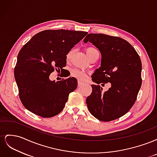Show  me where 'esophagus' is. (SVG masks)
Returning <instances> with one entry per match:
<instances>
[{
  "instance_id": "34e87169",
  "label": "esophagus",
  "mask_w": 157,
  "mask_h": 157,
  "mask_svg": "<svg viewBox=\"0 0 157 157\" xmlns=\"http://www.w3.org/2000/svg\"><path fill=\"white\" fill-rule=\"evenodd\" d=\"M84 84V82H81V81H80V80H78V87H81Z\"/></svg>"
}]
</instances>
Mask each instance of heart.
I'll return each mask as SVG.
<instances>
[{"instance_id":"b5f03b06","label":"heart","mask_w":157,"mask_h":157,"mask_svg":"<svg viewBox=\"0 0 157 157\" xmlns=\"http://www.w3.org/2000/svg\"><path fill=\"white\" fill-rule=\"evenodd\" d=\"M98 50L95 48H94V47H88V48H86V52L88 56L89 57V58H91L95 52H96ZM73 52H74L73 49H71L69 51H68L67 54H66V59H67V61H69L71 59V57L73 56ZM71 75L72 76V77L77 78L79 80H84L86 78V77H87V75L85 73V72H84V71H82V70H80L78 69H73L71 70Z\"/></svg>"}]
</instances>
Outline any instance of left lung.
Masks as SVG:
<instances>
[{
  "label": "left lung",
  "instance_id": "left-lung-1",
  "mask_svg": "<svg viewBox=\"0 0 157 157\" xmlns=\"http://www.w3.org/2000/svg\"><path fill=\"white\" fill-rule=\"evenodd\" d=\"M90 42L100 51L101 67L93 74L92 94L86 98L88 110L98 120L109 122L124 116L135 103L141 86V61L129 42L121 37L90 33ZM110 82L104 92L100 84Z\"/></svg>",
  "mask_w": 157,
  "mask_h": 157
}]
</instances>
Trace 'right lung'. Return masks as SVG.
<instances>
[{
  "label": "right lung",
  "instance_id": "obj_1",
  "mask_svg": "<svg viewBox=\"0 0 157 157\" xmlns=\"http://www.w3.org/2000/svg\"><path fill=\"white\" fill-rule=\"evenodd\" d=\"M88 34L65 29L44 30L33 36L19 52L14 67L19 97L27 110L44 118L61 112L77 80L69 77L50 81L55 70L62 73L66 54Z\"/></svg>",
  "mask_w": 157,
  "mask_h": 157
}]
</instances>
